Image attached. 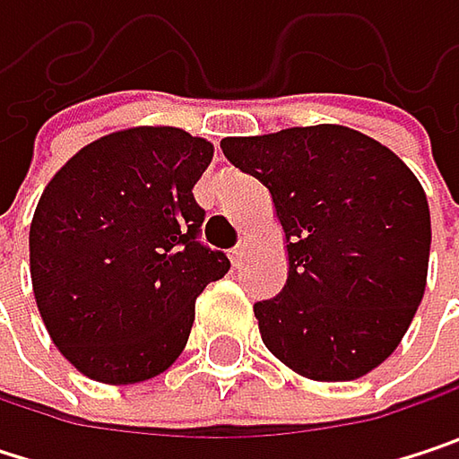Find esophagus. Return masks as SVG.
<instances>
[{
	"mask_svg": "<svg viewBox=\"0 0 459 459\" xmlns=\"http://www.w3.org/2000/svg\"><path fill=\"white\" fill-rule=\"evenodd\" d=\"M247 255H249V247H247V241H241L238 247H233V249H230V260H233L236 265H238V263H241Z\"/></svg>",
	"mask_w": 459,
	"mask_h": 459,
	"instance_id": "1",
	"label": "esophagus"
}]
</instances>
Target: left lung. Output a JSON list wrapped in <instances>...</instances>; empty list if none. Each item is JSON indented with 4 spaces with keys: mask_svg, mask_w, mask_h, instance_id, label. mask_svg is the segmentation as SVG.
<instances>
[{
    "mask_svg": "<svg viewBox=\"0 0 459 459\" xmlns=\"http://www.w3.org/2000/svg\"><path fill=\"white\" fill-rule=\"evenodd\" d=\"M221 148L268 188L287 241L284 290L255 303L265 348L319 383L380 367L428 281L430 210L412 169L342 125L223 138Z\"/></svg>",
    "mask_w": 459,
    "mask_h": 459,
    "instance_id": "left-lung-1",
    "label": "left lung"
}]
</instances>
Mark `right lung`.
I'll return each instance as SVG.
<instances>
[{
    "label": "right lung",
    "instance_id": "obj_1",
    "mask_svg": "<svg viewBox=\"0 0 459 459\" xmlns=\"http://www.w3.org/2000/svg\"><path fill=\"white\" fill-rule=\"evenodd\" d=\"M212 153L180 127H130L87 143L45 186L31 287L52 342L84 377L133 385L169 369L196 298L229 273V257L196 241L194 186Z\"/></svg>",
    "mask_w": 459,
    "mask_h": 459
}]
</instances>
